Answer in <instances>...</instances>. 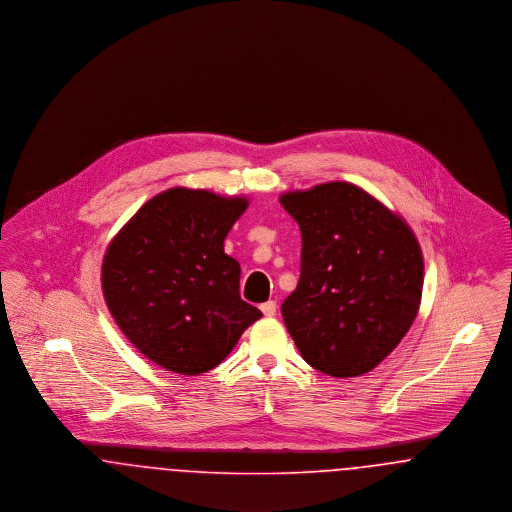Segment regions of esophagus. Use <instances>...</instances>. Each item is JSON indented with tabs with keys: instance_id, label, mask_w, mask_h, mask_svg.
Masks as SVG:
<instances>
[{
	"instance_id": "1",
	"label": "esophagus",
	"mask_w": 512,
	"mask_h": 512,
	"mask_svg": "<svg viewBox=\"0 0 512 512\" xmlns=\"http://www.w3.org/2000/svg\"><path fill=\"white\" fill-rule=\"evenodd\" d=\"M276 309H278V307H276V301H267V303L261 305V311H263L265 317H274V315H276Z\"/></svg>"
}]
</instances>
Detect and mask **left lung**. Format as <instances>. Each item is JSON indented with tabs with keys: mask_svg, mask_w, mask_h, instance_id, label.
<instances>
[{
	"mask_svg": "<svg viewBox=\"0 0 512 512\" xmlns=\"http://www.w3.org/2000/svg\"><path fill=\"white\" fill-rule=\"evenodd\" d=\"M301 228V276L282 317L301 357L334 378L380 365L416 318L424 261L409 224L349 182L280 195Z\"/></svg>",
	"mask_w": 512,
	"mask_h": 512,
	"instance_id": "left-lung-1",
	"label": "left lung"
}]
</instances>
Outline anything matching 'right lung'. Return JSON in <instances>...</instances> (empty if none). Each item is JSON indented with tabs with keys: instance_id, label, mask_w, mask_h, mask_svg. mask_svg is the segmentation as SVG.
<instances>
[{
	"instance_id": "right-lung-1",
	"label": "right lung",
	"mask_w": 512,
	"mask_h": 512,
	"mask_svg": "<svg viewBox=\"0 0 512 512\" xmlns=\"http://www.w3.org/2000/svg\"><path fill=\"white\" fill-rule=\"evenodd\" d=\"M245 197L171 188L151 197L107 247L101 288L130 343L171 372L220 365L263 313L240 297V263L224 238Z\"/></svg>"
}]
</instances>
